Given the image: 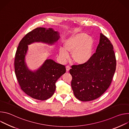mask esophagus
Returning <instances> with one entry per match:
<instances>
[{
    "instance_id": "esophagus-1",
    "label": "esophagus",
    "mask_w": 129,
    "mask_h": 129,
    "mask_svg": "<svg viewBox=\"0 0 129 129\" xmlns=\"http://www.w3.org/2000/svg\"><path fill=\"white\" fill-rule=\"evenodd\" d=\"M66 71L68 72L69 71V70L70 69V67L69 66H66Z\"/></svg>"
}]
</instances>
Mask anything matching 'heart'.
Returning <instances> with one entry per match:
<instances>
[{"label":"heart","instance_id":"obj_1","mask_svg":"<svg viewBox=\"0 0 129 129\" xmlns=\"http://www.w3.org/2000/svg\"><path fill=\"white\" fill-rule=\"evenodd\" d=\"M94 46L93 38L85 33L73 35L64 41V48L59 50L60 56L66 59L67 52L71 53L72 61L79 65H83L89 61L92 56Z\"/></svg>","mask_w":129,"mask_h":129}]
</instances>
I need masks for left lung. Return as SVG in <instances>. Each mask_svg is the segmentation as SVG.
<instances>
[{
  "label": "left lung",
  "mask_w": 129,
  "mask_h": 129,
  "mask_svg": "<svg viewBox=\"0 0 129 129\" xmlns=\"http://www.w3.org/2000/svg\"><path fill=\"white\" fill-rule=\"evenodd\" d=\"M113 46L103 34L95 52L88 62L72 65L69 72L73 93L80 101H93L100 97L111 83L116 70Z\"/></svg>",
  "instance_id": "8db88e82"
}]
</instances>
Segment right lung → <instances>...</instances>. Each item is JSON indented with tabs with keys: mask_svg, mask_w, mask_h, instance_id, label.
<instances>
[{
	"mask_svg": "<svg viewBox=\"0 0 129 129\" xmlns=\"http://www.w3.org/2000/svg\"><path fill=\"white\" fill-rule=\"evenodd\" d=\"M59 38V33L52 28L37 27L27 33L18 46L14 61L15 75L21 89L34 99L44 101L50 98L54 93L56 82L66 72V68L47 59L37 70H29L25 62L28 45L34 42L52 45Z\"/></svg>",
	"mask_w": 129,
	"mask_h": 129,
	"instance_id": "right-lung-1",
	"label": "right lung"
}]
</instances>
